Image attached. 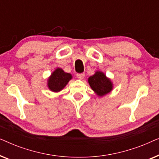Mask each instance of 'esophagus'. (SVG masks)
Segmentation results:
<instances>
[{"mask_svg": "<svg viewBox=\"0 0 159 159\" xmlns=\"http://www.w3.org/2000/svg\"><path fill=\"white\" fill-rule=\"evenodd\" d=\"M77 77L79 80H82L84 77V73H78L77 74Z\"/></svg>", "mask_w": 159, "mask_h": 159, "instance_id": "obj_1", "label": "esophagus"}]
</instances>
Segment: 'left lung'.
<instances>
[{
	"label": "left lung",
	"instance_id": "obj_1",
	"mask_svg": "<svg viewBox=\"0 0 159 159\" xmlns=\"http://www.w3.org/2000/svg\"><path fill=\"white\" fill-rule=\"evenodd\" d=\"M88 82L91 88L99 96H103L112 90L111 82L101 71H97L94 75L89 77Z\"/></svg>",
	"mask_w": 159,
	"mask_h": 159
}]
</instances>
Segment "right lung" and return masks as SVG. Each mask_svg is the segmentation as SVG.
<instances>
[{
	"mask_svg": "<svg viewBox=\"0 0 159 159\" xmlns=\"http://www.w3.org/2000/svg\"><path fill=\"white\" fill-rule=\"evenodd\" d=\"M71 79V75L69 73L64 72L61 69H57L52 74L48 80V88L53 92H58L61 90L69 80Z\"/></svg>",
	"mask_w": 159,
	"mask_h": 159,
	"instance_id": "obj_1",
	"label": "right lung"
}]
</instances>
